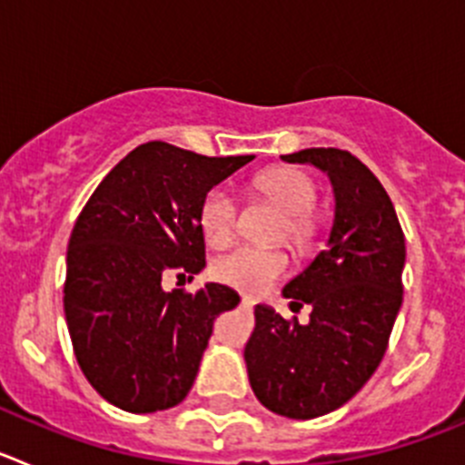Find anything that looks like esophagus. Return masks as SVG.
<instances>
[{
    "label": "esophagus",
    "mask_w": 465,
    "mask_h": 465,
    "mask_svg": "<svg viewBox=\"0 0 465 465\" xmlns=\"http://www.w3.org/2000/svg\"><path fill=\"white\" fill-rule=\"evenodd\" d=\"M253 305H256V302H253L249 295H244V298H242V310H244V312H252Z\"/></svg>",
    "instance_id": "esophagus-1"
}]
</instances>
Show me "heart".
<instances>
[{"label":"heart","mask_w":465,"mask_h":465,"mask_svg":"<svg viewBox=\"0 0 465 465\" xmlns=\"http://www.w3.org/2000/svg\"><path fill=\"white\" fill-rule=\"evenodd\" d=\"M256 188L279 212H283V232L295 242L307 240L312 232L307 212L316 203V188L310 176L293 167H279L258 176ZM235 213L237 204L232 193L223 186L212 188L200 204V228L204 240L212 246L225 244L232 235ZM286 268H289V258L279 249L235 246L228 253L213 258L212 274L228 286L256 293L268 289L274 279L286 272Z\"/></svg>","instance_id":"obj_1"}]
</instances>
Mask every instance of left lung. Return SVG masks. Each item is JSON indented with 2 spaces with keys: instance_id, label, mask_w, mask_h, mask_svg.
<instances>
[{
  "instance_id": "obj_1",
  "label": "left lung",
  "mask_w": 465,
  "mask_h": 465,
  "mask_svg": "<svg viewBox=\"0 0 465 465\" xmlns=\"http://www.w3.org/2000/svg\"><path fill=\"white\" fill-rule=\"evenodd\" d=\"M282 160L328 176L332 225L326 246L282 291L291 307H312L310 323L256 305L244 361L270 412L314 419L342 408L377 371L402 305L405 237L384 186L349 151L305 149Z\"/></svg>"
}]
</instances>
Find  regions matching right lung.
<instances>
[{
	"instance_id": "right-lung-1",
	"label": "right lung",
	"mask_w": 465,
	"mask_h": 465,
	"mask_svg": "<svg viewBox=\"0 0 465 465\" xmlns=\"http://www.w3.org/2000/svg\"><path fill=\"white\" fill-rule=\"evenodd\" d=\"M252 160L149 142L90 195L69 237L64 319L85 380L111 405L158 412L191 391L213 319L240 295L216 282L167 293L160 282L204 268L200 204Z\"/></svg>"
}]
</instances>
